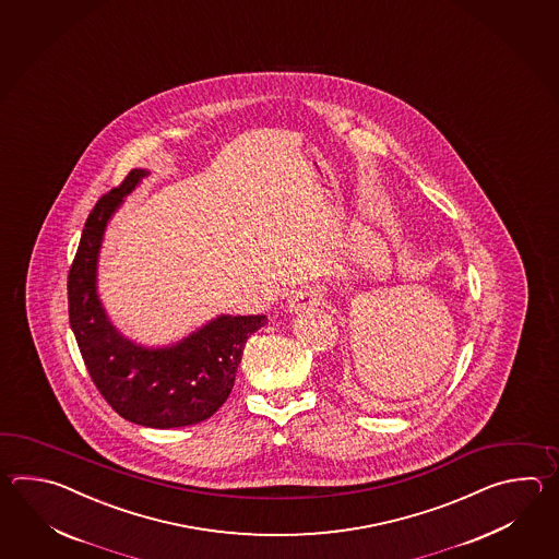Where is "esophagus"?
<instances>
[{
    "mask_svg": "<svg viewBox=\"0 0 559 559\" xmlns=\"http://www.w3.org/2000/svg\"><path fill=\"white\" fill-rule=\"evenodd\" d=\"M316 306H320V296L313 289H296L287 297V308L296 313L316 308Z\"/></svg>",
    "mask_w": 559,
    "mask_h": 559,
    "instance_id": "esophagus-1",
    "label": "esophagus"
}]
</instances>
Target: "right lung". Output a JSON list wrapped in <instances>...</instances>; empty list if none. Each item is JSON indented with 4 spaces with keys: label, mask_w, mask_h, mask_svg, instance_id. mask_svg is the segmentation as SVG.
Here are the masks:
<instances>
[{
    "label": "right lung",
    "mask_w": 559,
    "mask_h": 559,
    "mask_svg": "<svg viewBox=\"0 0 559 559\" xmlns=\"http://www.w3.org/2000/svg\"><path fill=\"white\" fill-rule=\"evenodd\" d=\"M147 169H131L95 203L68 275L70 323L95 388L119 416L145 428H183L214 416L231 393L243 347L265 316H217L176 344L145 347L107 320L97 296V260L107 222Z\"/></svg>",
    "instance_id": "obj_1"
}]
</instances>
